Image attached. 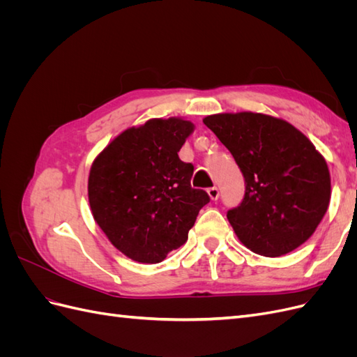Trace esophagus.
<instances>
[{
	"label": "esophagus",
	"instance_id": "esophagus-1",
	"mask_svg": "<svg viewBox=\"0 0 357 357\" xmlns=\"http://www.w3.org/2000/svg\"><path fill=\"white\" fill-rule=\"evenodd\" d=\"M207 193H208V197H210L213 201L218 199L219 195H220V192H219L218 188H210V189H207Z\"/></svg>",
	"mask_w": 357,
	"mask_h": 357
}]
</instances>
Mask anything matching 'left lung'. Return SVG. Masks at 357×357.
I'll list each match as a JSON object with an SVG mask.
<instances>
[{
  "instance_id": "1",
  "label": "left lung",
  "mask_w": 357,
  "mask_h": 357,
  "mask_svg": "<svg viewBox=\"0 0 357 357\" xmlns=\"http://www.w3.org/2000/svg\"><path fill=\"white\" fill-rule=\"evenodd\" d=\"M240 167L245 193L228 220L252 252L277 257L314 234L331 199V176L310 139L286 121L261 113L204 119Z\"/></svg>"
}]
</instances>
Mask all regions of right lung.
I'll return each mask as SVG.
<instances>
[{"label":"right lung","instance_id":"add662e5","mask_svg":"<svg viewBox=\"0 0 357 357\" xmlns=\"http://www.w3.org/2000/svg\"><path fill=\"white\" fill-rule=\"evenodd\" d=\"M193 123L150 119L116 137L93 160L88 195L95 222L132 261L158 264L183 245L208 193L190 186L178 158Z\"/></svg>","mask_w":357,"mask_h":357}]
</instances>
